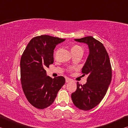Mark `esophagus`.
<instances>
[{"instance_id": "esophagus-1", "label": "esophagus", "mask_w": 128, "mask_h": 128, "mask_svg": "<svg viewBox=\"0 0 128 128\" xmlns=\"http://www.w3.org/2000/svg\"><path fill=\"white\" fill-rule=\"evenodd\" d=\"M71 81H72V80L71 79H70V78H66V82H70Z\"/></svg>"}]
</instances>
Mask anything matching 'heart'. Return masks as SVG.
I'll use <instances>...</instances> for the list:
<instances>
[{
	"instance_id": "obj_1",
	"label": "heart",
	"mask_w": 128,
	"mask_h": 128,
	"mask_svg": "<svg viewBox=\"0 0 128 128\" xmlns=\"http://www.w3.org/2000/svg\"><path fill=\"white\" fill-rule=\"evenodd\" d=\"M71 51H72V53H75V52H83V49H82V47L79 46V45H74L72 47V48H71ZM73 69V68L72 67H70V68H69V70L71 72V71H72V70Z\"/></svg>"
}]
</instances>
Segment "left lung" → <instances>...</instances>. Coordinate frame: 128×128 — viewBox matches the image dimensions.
<instances>
[{
  "label": "left lung",
  "mask_w": 128,
  "mask_h": 128,
  "mask_svg": "<svg viewBox=\"0 0 128 128\" xmlns=\"http://www.w3.org/2000/svg\"><path fill=\"white\" fill-rule=\"evenodd\" d=\"M74 40L88 45L89 55L82 69V73L88 77L85 85L77 82V90L71 98L75 106L88 111L96 107L107 92L112 79L111 62L104 46L92 36Z\"/></svg>",
  "instance_id": "left-lung-1"
}]
</instances>
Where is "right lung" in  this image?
<instances>
[{"mask_svg":"<svg viewBox=\"0 0 128 128\" xmlns=\"http://www.w3.org/2000/svg\"><path fill=\"white\" fill-rule=\"evenodd\" d=\"M66 40L48 35L32 38L20 60L21 82L26 98L32 106L44 109L53 103L58 92L66 82L65 78H52L46 68L54 62V50Z\"/></svg>","mask_w":128,"mask_h":128,"instance_id":"add662e5","label":"right lung"}]
</instances>
